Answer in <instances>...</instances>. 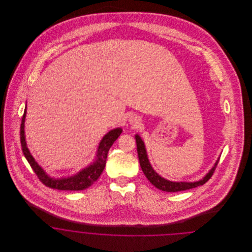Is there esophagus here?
<instances>
[{
    "label": "esophagus",
    "instance_id": "esophagus-1",
    "mask_svg": "<svg viewBox=\"0 0 252 252\" xmlns=\"http://www.w3.org/2000/svg\"><path fill=\"white\" fill-rule=\"evenodd\" d=\"M129 123L131 124L134 127H137V126H139L141 125V119L138 116H136V115H132V116H130V118H129Z\"/></svg>",
    "mask_w": 252,
    "mask_h": 252
}]
</instances>
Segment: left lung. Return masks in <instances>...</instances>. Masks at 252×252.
<instances>
[{
  "instance_id": "1",
  "label": "left lung",
  "mask_w": 252,
  "mask_h": 252,
  "mask_svg": "<svg viewBox=\"0 0 252 252\" xmlns=\"http://www.w3.org/2000/svg\"><path fill=\"white\" fill-rule=\"evenodd\" d=\"M135 139H136V144H137V151H138V157H139V160H140V165H141V168H142L145 177L152 183V185H154L156 188L161 190V191H164V192H180V191H185V190H189V189L195 188L197 186L203 185L211 179V177L213 176L216 167L217 166V163L219 161V158H218L216 160L215 165L201 180H196L193 182L171 181V180H166V179L162 178L161 176H159L153 169L152 165L149 162L144 141L142 140L140 135L136 134Z\"/></svg>"
}]
</instances>
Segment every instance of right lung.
I'll use <instances>...</instances> for the list:
<instances>
[{"label": "right lung", "instance_id": "1", "mask_svg": "<svg viewBox=\"0 0 252 252\" xmlns=\"http://www.w3.org/2000/svg\"><path fill=\"white\" fill-rule=\"evenodd\" d=\"M25 116H26V107L24 109V116L21 124V144L24 155L27 161L29 162L30 166L36 173L39 180L46 185L49 188L58 189L63 191H80L89 188L93 185L100 175L102 174L104 168L106 166L107 157H108V150L111 147L113 143L118 139L123 129L121 127H117L108 131L101 140L99 146L96 151L95 159L90 165H88L84 169L80 170L76 174L72 175L71 177L67 178H60L55 179L50 177L48 174L42 169V167L37 163L36 159L31 155L25 140V133H24V123H25Z\"/></svg>", "mask_w": 252, "mask_h": 252}]
</instances>
